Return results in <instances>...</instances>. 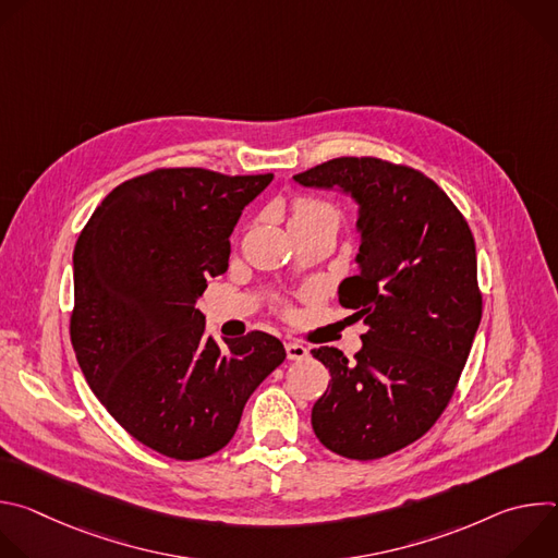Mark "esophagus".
<instances>
[{
  "label": "esophagus",
  "instance_id": "obj_1",
  "mask_svg": "<svg viewBox=\"0 0 558 558\" xmlns=\"http://www.w3.org/2000/svg\"><path fill=\"white\" fill-rule=\"evenodd\" d=\"M284 351H287L289 360H304L308 355V349L304 344H300V342H287Z\"/></svg>",
  "mask_w": 558,
  "mask_h": 558
}]
</instances>
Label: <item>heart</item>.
<instances>
[{
  "mask_svg": "<svg viewBox=\"0 0 558 558\" xmlns=\"http://www.w3.org/2000/svg\"><path fill=\"white\" fill-rule=\"evenodd\" d=\"M317 222H329L333 227L340 225V211L336 205L323 201V198H311L302 196L295 198L291 205V227H306Z\"/></svg>",
  "mask_w": 558,
  "mask_h": 558,
  "instance_id": "heart-1",
  "label": "heart"
}]
</instances>
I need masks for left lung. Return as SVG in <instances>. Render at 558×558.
I'll return each mask as SVG.
<instances>
[{
  "mask_svg": "<svg viewBox=\"0 0 558 558\" xmlns=\"http://www.w3.org/2000/svg\"><path fill=\"white\" fill-rule=\"evenodd\" d=\"M293 181L360 205V271L338 295L368 331L353 360L311 351L331 373L311 426L342 457L379 459L426 435L454 392L482 323L474 238L446 192L407 166L342 156Z\"/></svg>",
  "mask_w": 558,
  "mask_h": 558,
  "instance_id": "1",
  "label": "left lung"
}]
</instances>
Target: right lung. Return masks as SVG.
Segmentation results:
<instances>
[{"label": "right lung", "mask_w": 558, "mask_h": 558, "mask_svg": "<svg viewBox=\"0 0 558 558\" xmlns=\"http://www.w3.org/2000/svg\"><path fill=\"white\" fill-rule=\"evenodd\" d=\"M274 174L166 168L114 187L74 245L70 340L108 413L143 446L192 461L229 444L284 362L278 338L216 342L196 300L227 271L229 235Z\"/></svg>", "instance_id": "1"}]
</instances>
